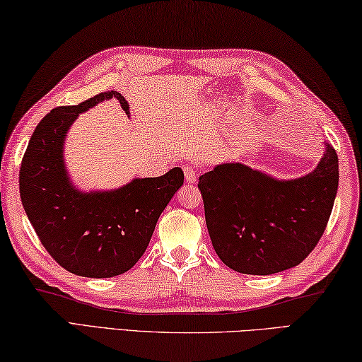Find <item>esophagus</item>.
<instances>
[{"label":"esophagus","mask_w":362,"mask_h":362,"mask_svg":"<svg viewBox=\"0 0 362 362\" xmlns=\"http://www.w3.org/2000/svg\"><path fill=\"white\" fill-rule=\"evenodd\" d=\"M185 177H186V182L189 185H194V182H197V170H195L192 165H185Z\"/></svg>","instance_id":"1"}]
</instances>
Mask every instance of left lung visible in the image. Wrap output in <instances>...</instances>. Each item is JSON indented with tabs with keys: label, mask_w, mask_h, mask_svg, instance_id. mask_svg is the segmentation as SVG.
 Segmentation results:
<instances>
[{
	"label": "left lung",
	"mask_w": 362,
	"mask_h": 362,
	"mask_svg": "<svg viewBox=\"0 0 362 362\" xmlns=\"http://www.w3.org/2000/svg\"><path fill=\"white\" fill-rule=\"evenodd\" d=\"M326 154L310 173L281 180L243 162L199 177L213 248L227 267L272 275L299 265L325 232L339 187V158Z\"/></svg>",
	"instance_id": "obj_1"
}]
</instances>
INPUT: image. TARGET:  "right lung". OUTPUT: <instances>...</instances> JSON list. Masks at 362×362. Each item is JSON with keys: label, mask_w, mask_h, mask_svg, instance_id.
I'll list each match as a JSON object with an SVG mask.
<instances>
[{"label": "right lung", "mask_w": 362, "mask_h": 362, "mask_svg": "<svg viewBox=\"0 0 362 362\" xmlns=\"http://www.w3.org/2000/svg\"><path fill=\"white\" fill-rule=\"evenodd\" d=\"M119 92L50 111L30 138L18 185L23 210L47 252L63 269L87 278L125 274L148 248L157 219L185 182L180 167L158 177H133L117 189L81 191L65 162L68 132L79 114Z\"/></svg>", "instance_id": "obj_1"}]
</instances>
